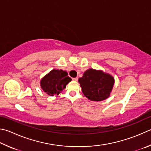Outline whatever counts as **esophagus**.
<instances>
[{"label":"esophagus","instance_id":"34e87169","mask_svg":"<svg viewBox=\"0 0 151 151\" xmlns=\"http://www.w3.org/2000/svg\"><path fill=\"white\" fill-rule=\"evenodd\" d=\"M78 77L73 78V81H78Z\"/></svg>","mask_w":151,"mask_h":151}]
</instances>
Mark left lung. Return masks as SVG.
<instances>
[{
	"instance_id": "left-lung-1",
	"label": "left lung",
	"mask_w": 151,
	"mask_h": 151,
	"mask_svg": "<svg viewBox=\"0 0 151 151\" xmlns=\"http://www.w3.org/2000/svg\"><path fill=\"white\" fill-rule=\"evenodd\" d=\"M84 95L92 101H102L109 97L114 84L113 76L93 68L85 71L78 79Z\"/></svg>"
}]
</instances>
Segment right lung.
Listing matches in <instances>:
<instances>
[{"label": "right lung", "instance_id": "right-lung-1", "mask_svg": "<svg viewBox=\"0 0 151 151\" xmlns=\"http://www.w3.org/2000/svg\"><path fill=\"white\" fill-rule=\"evenodd\" d=\"M67 75L68 73L66 71L58 69L52 70L42 79L40 82L41 87L49 96L58 95L71 81V78Z\"/></svg>", "mask_w": 151, "mask_h": 151}]
</instances>
